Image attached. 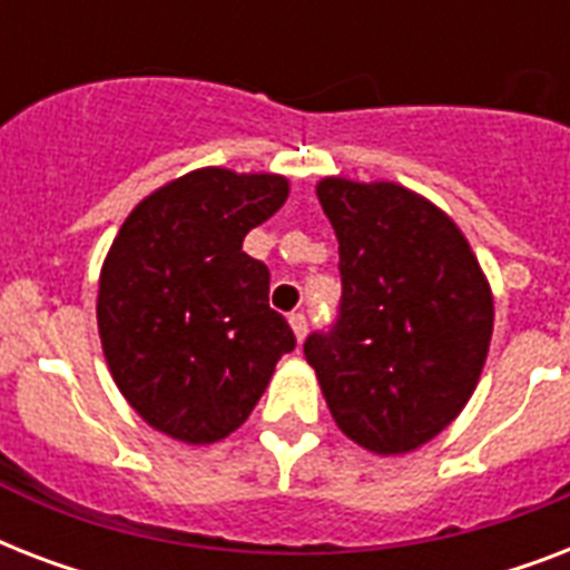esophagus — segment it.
<instances>
[{
  "instance_id": "1",
  "label": "esophagus",
  "mask_w": 570,
  "mask_h": 570,
  "mask_svg": "<svg viewBox=\"0 0 570 570\" xmlns=\"http://www.w3.org/2000/svg\"><path fill=\"white\" fill-rule=\"evenodd\" d=\"M289 328H293L295 340L302 343V340L307 337V316H304V313H289Z\"/></svg>"
}]
</instances>
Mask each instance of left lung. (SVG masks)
Segmentation results:
<instances>
[{"instance_id": "1", "label": "left lung", "mask_w": 570, "mask_h": 570, "mask_svg": "<svg viewBox=\"0 0 570 570\" xmlns=\"http://www.w3.org/2000/svg\"><path fill=\"white\" fill-rule=\"evenodd\" d=\"M340 242V320L304 357L340 432L402 455L468 405L494 331V295L459 224L399 183L322 177Z\"/></svg>"}]
</instances>
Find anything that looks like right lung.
Segmentation results:
<instances>
[{
    "label": "right lung",
    "instance_id": "right-lung-1",
    "mask_svg": "<svg viewBox=\"0 0 570 570\" xmlns=\"http://www.w3.org/2000/svg\"><path fill=\"white\" fill-rule=\"evenodd\" d=\"M286 197L281 174L197 168L120 224L100 268L97 328L111 379L156 432L191 446L227 438L295 348L268 307V268L242 250Z\"/></svg>",
    "mask_w": 570,
    "mask_h": 570
}]
</instances>
